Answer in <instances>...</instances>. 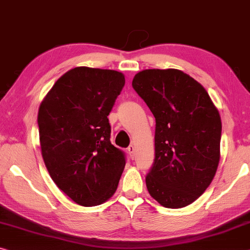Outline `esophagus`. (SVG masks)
<instances>
[{
	"label": "esophagus",
	"instance_id": "esophagus-1",
	"mask_svg": "<svg viewBox=\"0 0 250 250\" xmlns=\"http://www.w3.org/2000/svg\"><path fill=\"white\" fill-rule=\"evenodd\" d=\"M134 151H136V148H134V146H133L132 145L128 146V152H129L130 157H131L132 159H133V157H134Z\"/></svg>",
	"mask_w": 250,
	"mask_h": 250
}]
</instances>
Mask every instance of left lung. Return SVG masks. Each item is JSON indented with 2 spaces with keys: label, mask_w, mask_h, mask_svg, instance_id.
Wrapping results in <instances>:
<instances>
[{
  "label": "left lung",
  "mask_w": 250,
  "mask_h": 250,
  "mask_svg": "<svg viewBox=\"0 0 250 250\" xmlns=\"http://www.w3.org/2000/svg\"><path fill=\"white\" fill-rule=\"evenodd\" d=\"M132 86L156 118L146 189L166 208H182L211 184L220 159L221 119L206 89L177 69H148Z\"/></svg>",
  "instance_id": "obj_1"
}]
</instances>
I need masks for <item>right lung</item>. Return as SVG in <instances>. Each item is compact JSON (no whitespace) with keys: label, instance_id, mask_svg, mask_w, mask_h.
<instances>
[{"label":"right lung","instance_id":"add662e5","mask_svg":"<svg viewBox=\"0 0 250 250\" xmlns=\"http://www.w3.org/2000/svg\"><path fill=\"white\" fill-rule=\"evenodd\" d=\"M125 83L114 70L78 66L54 83L39 108L40 145L51 178L83 207L116 192L125 153L111 145L108 116Z\"/></svg>","mask_w":250,"mask_h":250}]
</instances>
